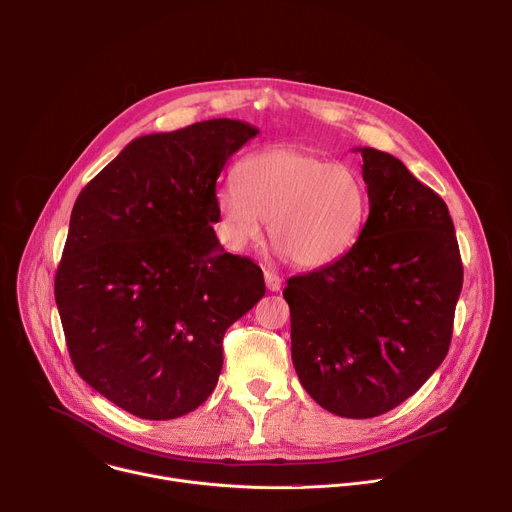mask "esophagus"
Returning a JSON list of instances; mask_svg holds the SVG:
<instances>
[{
  "instance_id": "34e87169",
  "label": "esophagus",
  "mask_w": 512,
  "mask_h": 512,
  "mask_svg": "<svg viewBox=\"0 0 512 512\" xmlns=\"http://www.w3.org/2000/svg\"><path fill=\"white\" fill-rule=\"evenodd\" d=\"M265 285L269 291H279L281 289V277L273 269H265Z\"/></svg>"
}]
</instances>
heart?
Here are the masks:
<instances>
[{"label": "heart", "mask_w": 512, "mask_h": 512, "mask_svg": "<svg viewBox=\"0 0 512 512\" xmlns=\"http://www.w3.org/2000/svg\"><path fill=\"white\" fill-rule=\"evenodd\" d=\"M237 178L214 192L223 237L235 249L257 241L269 223L277 255L314 269L342 259L367 227L369 188L346 162L277 145L249 154Z\"/></svg>", "instance_id": "1"}]
</instances>
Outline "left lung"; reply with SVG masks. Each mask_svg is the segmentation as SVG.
Segmentation results:
<instances>
[{
	"mask_svg": "<svg viewBox=\"0 0 512 512\" xmlns=\"http://www.w3.org/2000/svg\"><path fill=\"white\" fill-rule=\"evenodd\" d=\"M369 218L338 261L287 279L291 360L326 411L369 419L444 362L464 267L446 202L391 154L358 148Z\"/></svg>",
	"mask_w": 512,
	"mask_h": 512,
	"instance_id": "1",
	"label": "left lung"
}]
</instances>
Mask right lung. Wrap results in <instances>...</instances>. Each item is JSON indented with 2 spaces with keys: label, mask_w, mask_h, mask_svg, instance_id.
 I'll list each match as a JSON object with an SVG mask.
<instances>
[{
  "label": "right lung",
  "mask_w": 512,
  "mask_h": 512,
  "mask_svg": "<svg viewBox=\"0 0 512 512\" xmlns=\"http://www.w3.org/2000/svg\"><path fill=\"white\" fill-rule=\"evenodd\" d=\"M259 133L208 119L133 139L79 194L54 277L77 373L141 419L202 405L223 338L263 296V271L231 255L212 225L216 180Z\"/></svg>",
  "instance_id": "obj_1"
}]
</instances>
